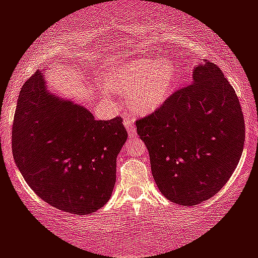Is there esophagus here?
Returning <instances> with one entry per match:
<instances>
[{
    "label": "esophagus",
    "mask_w": 258,
    "mask_h": 258,
    "mask_svg": "<svg viewBox=\"0 0 258 258\" xmlns=\"http://www.w3.org/2000/svg\"><path fill=\"white\" fill-rule=\"evenodd\" d=\"M123 124L125 125V128L128 129V134L130 138H134V136L136 135V130H135L134 120H133V118H130V117H128V116H124Z\"/></svg>",
    "instance_id": "34e87169"
}]
</instances>
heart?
<instances>
[{"label": "heart", "mask_w": 258, "mask_h": 258, "mask_svg": "<svg viewBox=\"0 0 258 258\" xmlns=\"http://www.w3.org/2000/svg\"><path fill=\"white\" fill-rule=\"evenodd\" d=\"M177 82L173 62L146 57L129 59L111 71L105 80L110 91L128 92L132 109L144 114L153 112L166 103L176 91Z\"/></svg>", "instance_id": "obj_1"}]
</instances>
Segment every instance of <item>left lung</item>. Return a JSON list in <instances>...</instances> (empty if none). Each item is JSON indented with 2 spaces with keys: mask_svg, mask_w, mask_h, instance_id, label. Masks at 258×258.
I'll use <instances>...</instances> for the list:
<instances>
[{
  "mask_svg": "<svg viewBox=\"0 0 258 258\" xmlns=\"http://www.w3.org/2000/svg\"><path fill=\"white\" fill-rule=\"evenodd\" d=\"M136 129L159 190L182 206L199 205L227 183L245 140L239 99L209 61L194 68L192 84L136 120Z\"/></svg>",
  "mask_w": 258,
  "mask_h": 258,
  "instance_id": "8db88e82",
  "label": "left lung"
}]
</instances>
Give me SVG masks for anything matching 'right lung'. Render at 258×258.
Returning a JSON list of instances; mask_svg holds the SVG:
<instances>
[{
	"label": "right lung",
	"mask_w": 258,
	"mask_h": 258,
	"mask_svg": "<svg viewBox=\"0 0 258 258\" xmlns=\"http://www.w3.org/2000/svg\"><path fill=\"white\" fill-rule=\"evenodd\" d=\"M122 122L95 120L84 106L52 95L38 71L19 94L13 157L41 200L63 212L91 214L112 194L117 155L128 138Z\"/></svg>",
	"instance_id": "add662e5"
}]
</instances>
